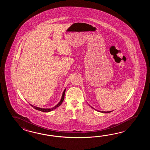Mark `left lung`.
Returning <instances> with one entry per match:
<instances>
[{"label":"left lung","mask_w":150,"mask_h":150,"mask_svg":"<svg viewBox=\"0 0 150 150\" xmlns=\"http://www.w3.org/2000/svg\"><path fill=\"white\" fill-rule=\"evenodd\" d=\"M103 112V113H109V112H111V111H110V112H109H109Z\"/></svg>","instance_id":"1"}]
</instances>
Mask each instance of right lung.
Segmentation results:
<instances>
[{
    "mask_svg": "<svg viewBox=\"0 0 150 150\" xmlns=\"http://www.w3.org/2000/svg\"><path fill=\"white\" fill-rule=\"evenodd\" d=\"M65 90L66 89H65V90L64 91V92H63V95H62V98H61V101H60V102H59L58 103L57 105H56V106H54V108H47V109H45V108H38V107H35V106H34V105H30L31 106H32L34 108H35V109H36V110H39V111H41V112H50L51 110H54V109H56L58 107H59V105H61V104H62V103L63 102V100H64V96H65Z\"/></svg>",
    "mask_w": 150,
    "mask_h": 150,
    "instance_id": "obj_1",
    "label": "right lung"
}]
</instances>
